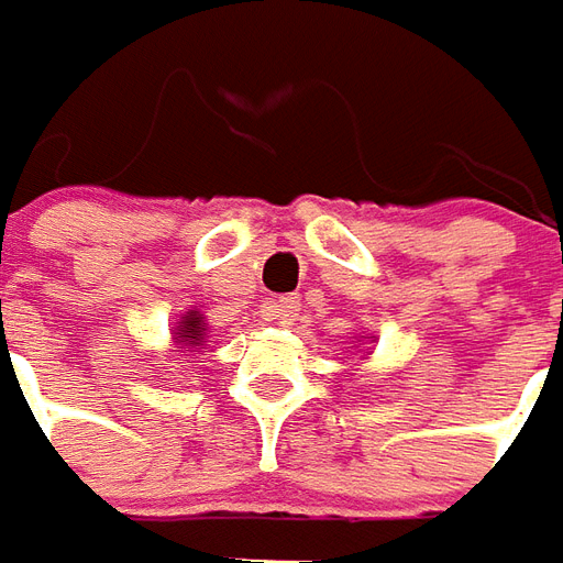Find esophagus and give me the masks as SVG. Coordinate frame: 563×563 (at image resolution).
Masks as SVG:
<instances>
[{
  "label": "esophagus",
  "instance_id": "34e87169",
  "mask_svg": "<svg viewBox=\"0 0 563 563\" xmlns=\"http://www.w3.org/2000/svg\"><path fill=\"white\" fill-rule=\"evenodd\" d=\"M297 312H300V302L294 297H282V300L273 306V318L278 327H290L297 321Z\"/></svg>",
  "mask_w": 563,
  "mask_h": 563
}]
</instances>
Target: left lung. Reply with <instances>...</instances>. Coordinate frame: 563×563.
Returning a JSON list of instances; mask_svg holds the SVG:
<instances>
[{
	"label": "left lung",
	"mask_w": 563,
	"mask_h": 563,
	"mask_svg": "<svg viewBox=\"0 0 563 563\" xmlns=\"http://www.w3.org/2000/svg\"><path fill=\"white\" fill-rule=\"evenodd\" d=\"M364 339H366V342H373V336H361V339H357V345H361V342H364Z\"/></svg>",
	"instance_id": "1"
}]
</instances>
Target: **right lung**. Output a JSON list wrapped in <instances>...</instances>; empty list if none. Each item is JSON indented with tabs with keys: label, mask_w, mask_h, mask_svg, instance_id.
Segmentation results:
<instances>
[{
	"label": "right lung",
	"mask_w": 563,
	"mask_h": 563,
	"mask_svg": "<svg viewBox=\"0 0 563 563\" xmlns=\"http://www.w3.org/2000/svg\"><path fill=\"white\" fill-rule=\"evenodd\" d=\"M209 336V324H206V314L199 309H187L173 327V352H190L199 349Z\"/></svg>",
	"instance_id": "add662e5"
}]
</instances>
